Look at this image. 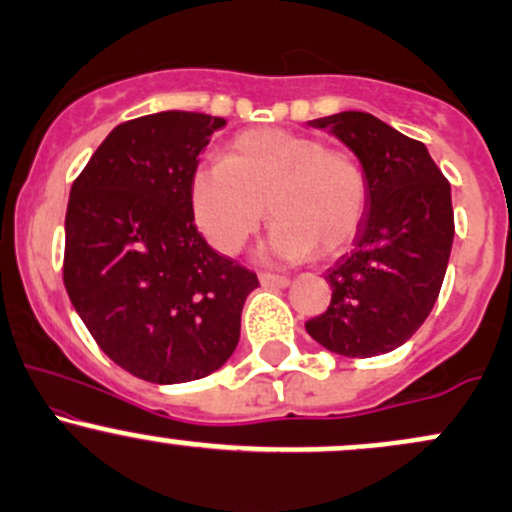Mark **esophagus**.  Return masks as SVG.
I'll return each mask as SVG.
<instances>
[{
	"instance_id": "obj_1",
	"label": "esophagus",
	"mask_w": 512,
	"mask_h": 512,
	"mask_svg": "<svg viewBox=\"0 0 512 512\" xmlns=\"http://www.w3.org/2000/svg\"><path fill=\"white\" fill-rule=\"evenodd\" d=\"M260 284L262 286H272V289H286L291 284L289 276H279V274H260Z\"/></svg>"
}]
</instances>
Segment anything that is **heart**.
Returning <instances> with one entry per match:
<instances>
[{"instance_id":"obj_1","label":"heart","mask_w":512,"mask_h":512,"mask_svg":"<svg viewBox=\"0 0 512 512\" xmlns=\"http://www.w3.org/2000/svg\"><path fill=\"white\" fill-rule=\"evenodd\" d=\"M274 226L260 252L284 262L330 257L354 240L366 216L368 185L358 163L308 134L279 127L240 132L223 161L190 175V207L214 250L236 255L264 219Z\"/></svg>"}]
</instances>
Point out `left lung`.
<instances>
[{"label":"left lung","mask_w":512,"mask_h":512,"mask_svg":"<svg viewBox=\"0 0 512 512\" xmlns=\"http://www.w3.org/2000/svg\"><path fill=\"white\" fill-rule=\"evenodd\" d=\"M308 125L354 151L368 204L354 250L325 276L330 308L305 330L332 354H387L424 325L443 286L455 238L450 182L424 144L375 115L346 110Z\"/></svg>","instance_id":"obj_1"}]
</instances>
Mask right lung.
I'll return each instance as SVG.
<instances>
[{
  "instance_id": "right-lung-1",
  "label": "right lung",
  "mask_w": 512,
  "mask_h": 512,
  "mask_svg": "<svg viewBox=\"0 0 512 512\" xmlns=\"http://www.w3.org/2000/svg\"><path fill=\"white\" fill-rule=\"evenodd\" d=\"M223 117L163 110L117 125L69 192L64 289L96 344L156 385L199 380L236 351L257 276L211 250L190 175Z\"/></svg>"
}]
</instances>
